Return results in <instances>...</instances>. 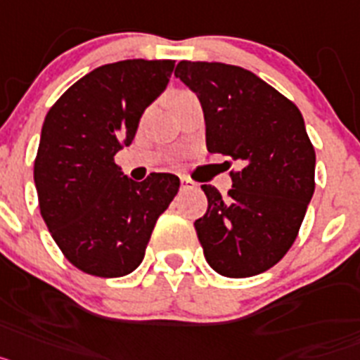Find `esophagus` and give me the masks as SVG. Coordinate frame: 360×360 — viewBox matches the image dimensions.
I'll use <instances>...</instances> for the list:
<instances>
[{
  "mask_svg": "<svg viewBox=\"0 0 360 360\" xmlns=\"http://www.w3.org/2000/svg\"><path fill=\"white\" fill-rule=\"evenodd\" d=\"M193 186H195V184H193L188 177L181 176V190H188V188H193Z\"/></svg>",
  "mask_w": 360,
  "mask_h": 360,
  "instance_id": "esophagus-1",
  "label": "esophagus"
}]
</instances>
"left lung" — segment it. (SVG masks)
<instances>
[{
	"instance_id": "left-lung-1",
	"label": "left lung",
	"mask_w": 360,
	"mask_h": 360,
	"mask_svg": "<svg viewBox=\"0 0 360 360\" xmlns=\"http://www.w3.org/2000/svg\"><path fill=\"white\" fill-rule=\"evenodd\" d=\"M176 77L201 103L206 148L240 165L223 198L201 188L208 210L193 226L205 257L224 277H252L281 261L315 190V150L295 105L254 72L181 61Z\"/></svg>"
}]
</instances>
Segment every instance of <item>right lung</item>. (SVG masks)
<instances>
[{
  "mask_svg": "<svg viewBox=\"0 0 360 360\" xmlns=\"http://www.w3.org/2000/svg\"><path fill=\"white\" fill-rule=\"evenodd\" d=\"M172 59L94 68L54 103L34 162L39 210L56 245L81 271L123 277L141 264L159 215L179 190L174 174L137 183L114 162L146 106L165 92Z\"/></svg>",
  "mask_w": 360,
  "mask_h": 360,
  "instance_id": "obj_1",
  "label": "right lung"
}]
</instances>
